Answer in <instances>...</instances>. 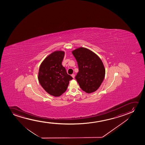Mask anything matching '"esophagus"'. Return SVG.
I'll list each match as a JSON object with an SVG mask.
<instances>
[{"mask_svg": "<svg viewBox=\"0 0 145 145\" xmlns=\"http://www.w3.org/2000/svg\"><path fill=\"white\" fill-rule=\"evenodd\" d=\"M71 76L73 77V78H75V74H72Z\"/></svg>", "mask_w": 145, "mask_h": 145, "instance_id": "obj_1", "label": "esophagus"}]
</instances>
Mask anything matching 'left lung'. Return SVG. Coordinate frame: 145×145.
Instances as JSON below:
<instances>
[{
  "label": "left lung",
  "instance_id": "left-lung-1",
  "mask_svg": "<svg viewBox=\"0 0 145 145\" xmlns=\"http://www.w3.org/2000/svg\"><path fill=\"white\" fill-rule=\"evenodd\" d=\"M72 54L77 62L79 72L75 79L80 87L87 93L97 91L105 76V69L101 59L86 48H77Z\"/></svg>",
  "mask_w": 145,
  "mask_h": 145
}]
</instances>
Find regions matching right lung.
I'll return each instance as SVG.
<instances>
[{
  "label": "right lung",
  "instance_id": "1",
  "mask_svg": "<svg viewBox=\"0 0 145 145\" xmlns=\"http://www.w3.org/2000/svg\"><path fill=\"white\" fill-rule=\"evenodd\" d=\"M64 52H54L48 56L40 66L38 80L48 93L59 97L66 91L73 78L62 65Z\"/></svg>",
  "mask_w": 145,
  "mask_h": 145
}]
</instances>
